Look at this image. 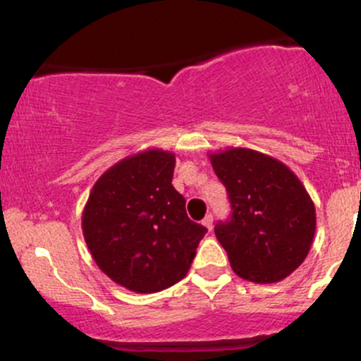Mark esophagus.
<instances>
[{
	"label": "esophagus",
	"mask_w": 361,
	"mask_h": 361,
	"mask_svg": "<svg viewBox=\"0 0 361 361\" xmlns=\"http://www.w3.org/2000/svg\"><path fill=\"white\" fill-rule=\"evenodd\" d=\"M202 224H204V226L207 227V229L209 231H212V226H214V215H205V219L204 221H202Z\"/></svg>",
	"instance_id": "esophagus-1"
}]
</instances>
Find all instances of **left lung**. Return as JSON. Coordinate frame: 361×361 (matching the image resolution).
Listing matches in <instances>:
<instances>
[{
  "instance_id": "obj_1",
  "label": "left lung",
  "mask_w": 361,
  "mask_h": 361,
  "mask_svg": "<svg viewBox=\"0 0 361 361\" xmlns=\"http://www.w3.org/2000/svg\"><path fill=\"white\" fill-rule=\"evenodd\" d=\"M229 195V221L215 235L235 275L255 283H275L300 267L316 233V207L307 190L275 157L244 147L210 154Z\"/></svg>"
}]
</instances>
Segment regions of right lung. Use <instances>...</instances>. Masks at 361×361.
Instances as JSON below:
<instances>
[{
	"label": "right lung",
	"instance_id": "obj_1",
	"mask_svg": "<svg viewBox=\"0 0 361 361\" xmlns=\"http://www.w3.org/2000/svg\"><path fill=\"white\" fill-rule=\"evenodd\" d=\"M175 154L149 149L106 169L82 212L88 250L115 283L154 293L188 273L207 229L190 221L171 185Z\"/></svg>",
	"mask_w": 361,
	"mask_h": 361
}]
</instances>
